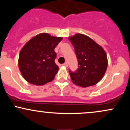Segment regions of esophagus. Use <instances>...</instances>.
<instances>
[{
  "label": "esophagus",
  "instance_id": "1",
  "mask_svg": "<svg viewBox=\"0 0 130 130\" xmlns=\"http://www.w3.org/2000/svg\"><path fill=\"white\" fill-rule=\"evenodd\" d=\"M63 66L65 67H68V63H67V62H65V63H64L63 64Z\"/></svg>",
  "mask_w": 130,
  "mask_h": 130
}]
</instances>
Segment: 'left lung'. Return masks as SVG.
<instances>
[{
	"instance_id": "1",
	"label": "left lung",
	"mask_w": 130,
	"mask_h": 130,
	"mask_svg": "<svg viewBox=\"0 0 130 130\" xmlns=\"http://www.w3.org/2000/svg\"><path fill=\"white\" fill-rule=\"evenodd\" d=\"M68 39L74 46L79 65L76 72L70 71L71 81L82 87L96 84L103 77L108 67L105 51L84 34H76L68 37Z\"/></svg>"
}]
</instances>
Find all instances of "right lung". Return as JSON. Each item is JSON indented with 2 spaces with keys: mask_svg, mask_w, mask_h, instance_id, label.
Instances as JSON below:
<instances>
[{
  "mask_svg": "<svg viewBox=\"0 0 130 130\" xmlns=\"http://www.w3.org/2000/svg\"><path fill=\"white\" fill-rule=\"evenodd\" d=\"M62 40V37L41 33L24 44L19 53L18 67L26 81L43 86L54 79L59 69L54 62V49Z\"/></svg>",
  "mask_w": 130,
  "mask_h": 130,
  "instance_id": "add662e5",
  "label": "right lung"
}]
</instances>
